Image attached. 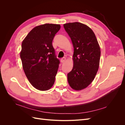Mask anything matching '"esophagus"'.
Instances as JSON below:
<instances>
[{
	"label": "esophagus",
	"mask_w": 125,
	"mask_h": 125,
	"mask_svg": "<svg viewBox=\"0 0 125 125\" xmlns=\"http://www.w3.org/2000/svg\"><path fill=\"white\" fill-rule=\"evenodd\" d=\"M66 58L63 57V58H62L61 59V60H60V61H61V62H62V63H63V62H65L66 61Z\"/></svg>",
	"instance_id": "obj_1"
}]
</instances>
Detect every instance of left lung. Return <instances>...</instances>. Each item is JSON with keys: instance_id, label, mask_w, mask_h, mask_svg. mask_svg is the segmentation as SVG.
Listing matches in <instances>:
<instances>
[{"instance_id": "8db88e82", "label": "left lung", "mask_w": 125, "mask_h": 125, "mask_svg": "<svg viewBox=\"0 0 125 125\" xmlns=\"http://www.w3.org/2000/svg\"><path fill=\"white\" fill-rule=\"evenodd\" d=\"M74 48L73 66L68 73L70 86L75 90L86 88L99 69L101 50L95 34L88 26L80 22L63 24Z\"/></svg>"}]
</instances>
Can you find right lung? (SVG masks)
Masks as SVG:
<instances>
[{"mask_svg":"<svg viewBox=\"0 0 125 125\" xmlns=\"http://www.w3.org/2000/svg\"><path fill=\"white\" fill-rule=\"evenodd\" d=\"M60 29L59 24L37 26L22 43L20 58L24 73L30 83L40 91L49 90L55 82L60 61L52 42Z\"/></svg>","mask_w":125,"mask_h":125,"instance_id":"obj_1","label":"right lung"}]
</instances>
